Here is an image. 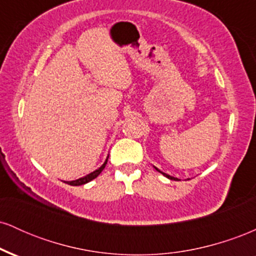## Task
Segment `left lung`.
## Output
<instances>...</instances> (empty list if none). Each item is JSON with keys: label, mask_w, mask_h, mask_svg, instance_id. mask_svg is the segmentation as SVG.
<instances>
[{"label": "left lung", "mask_w": 256, "mask_h": 256, "mask_svg": "<svg viewBox=\"0 0 256 256\" xmlns=\"http://www.w3.org/2000/svg\"><path fill=\"white\" fill-rule=\"evenodd\" d=\"M158 170V168H156ZM158 172H160V173H162V174L164 176H165V177H167V178H168V179H172V180H179V179L178 178H174V177H171V176H168V174H166V173H164V172H161L160 171V170H158Z\"/></svg>", "instance_id": "8db88e82"}]
</instances>
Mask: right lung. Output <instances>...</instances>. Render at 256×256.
I'll return each mask as SVG.
<instances>
[{"label": "right lung", "instance_id": "add662e5", "mask_svg": "<svg viewBox=\"0 0 256 256\" xmlns=\"http://www.w3.org/2000/svg\"><path fill=\"white\" fill-rule=\"evenodd\" d=\"M107 161H108V158H106V161H104V165H102L101 167H100L98 170H96V171L91 172L90 174L85 176V177H83V178H79V179H77V180L66 182V183H67V184H70V185H73V186H77V185H83V184H85V183H88V182L92 180V179H95V178L98 177V176L100 174V173H101L102 171H104V168L106 167V165H107Z\"/></svg>", "mask_w": 256, "mask_h": 256}]
</instances>
